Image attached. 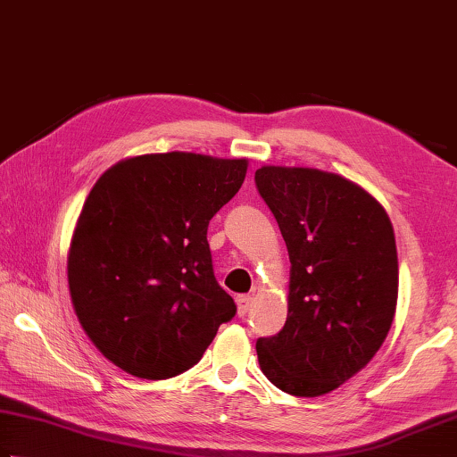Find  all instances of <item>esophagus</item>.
I'll return each instance as SVG.
<instances>
[{"label": "esophagus", "instance_id": "34e87169", "mask_svg": "<svg viewBox=\"0 0 457 457\" xmlns=\"http://www.w3.org/2000/svg\"><path fill=\"white\" fill-rule=\"evenodd\" d=\"M237 307H238V315L245 317L249 313L251 307H253V297L251 295H238L237 297Z\"/></svg>", "mask_w": 457, "mask_h": 457}]
</instances>
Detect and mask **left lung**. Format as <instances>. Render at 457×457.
Wrapping results in <instances>:
<instances>
[{
	"label": "left lung",
	"instance_id": "left-lung-1",
	"mask_svg": "<svg viewBox=\"0 0 457 457\" xmlns=\"http://www.w3.org/2000/svg\"><path fill=\"white\" fill-rule=\"evenodd\" d=\"M254 182L291 261L289 313L281 331L257 341L261 371L285 394L325 395L371 361L394 323V227L370 192L339 174L262 166Z\"/></svg>",
	"mask_w": 457,
	"mask_h": 457
}]
</instances>
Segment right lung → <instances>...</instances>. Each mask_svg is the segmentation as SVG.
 I'll return each instance as SVG.
<instances>
[{
	"label": "right lung",
	"instance_id": "right-lung-1",
	"mask_svg": "<svg viewBox=\"0 0 457 457\" xmlns=\"http://www.w3.org/2000/svg\"><path fill=\"white\" fill-rule=\"evenodd\" d=\"M246 166L195 152L142 154L94 184L70 243L68 285L79 325L122 371L174 378L235 317L206 230L243 187Z\"/></svg>",
	"mask_w": 457,
	"mask_h": 457
}]
</instances>
